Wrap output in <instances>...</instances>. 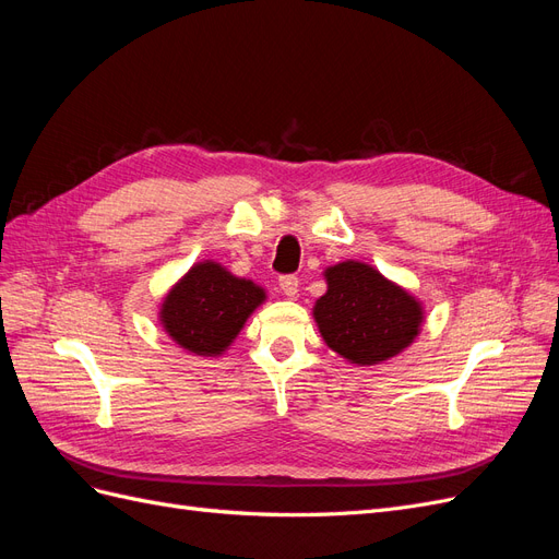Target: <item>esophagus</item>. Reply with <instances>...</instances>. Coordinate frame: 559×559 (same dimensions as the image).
<instances>
[{
  "label": "esophagus",
  "mask_w": 559,
  "mask_h": 559,
  "mask_svg": "<svg viewBox=\"0 0 559 559\" xmlns=\"http://www.w3.org/2000/svg\"><path fill=\"white\" fill-rule=\"evenodd\" d=\"M280 289H282L284 296L294 298V296L298 294V277H296V275H284V277H280Z\"/></svg>",
  "instance_id": "esophagus-1"
}]
</instances>
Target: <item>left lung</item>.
Wrapping results in <instances>:
<instances>
[{"mask_svg": "<svg viewBox=\"0 0 559 559\" xmlns=\"http://www.w3.org/2000/svg\"><path fill=\"white\" fill-rule=\"evenodd\" d=\"M326 294L312 317L324 343L357 366H376L411 347L421 331V302L361 261L324 270Z\"/></svg>", "mask_w": 559, "mask_h": 559, "instance_id": "left-lung-1", "label": "left lung"}]
</instances>
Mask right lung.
<instances>
[{
  "label": "right lung",
  "mask_w": 559,
  "mask_h": 559,
  "mask_svg": "<svg viewBox=\"0 0 559 559\" xmlns=\"http://www.w3.org/2000/svg\"><path fill=\"white\" fill-rule=\"evenodd\" d=\"M261 302L263 286L235 277L216 261H200L165 294L158 321L181 349L195 357H218Z\"/></svg>",
  "instance_id": "add662e5"
}]
</instances>
